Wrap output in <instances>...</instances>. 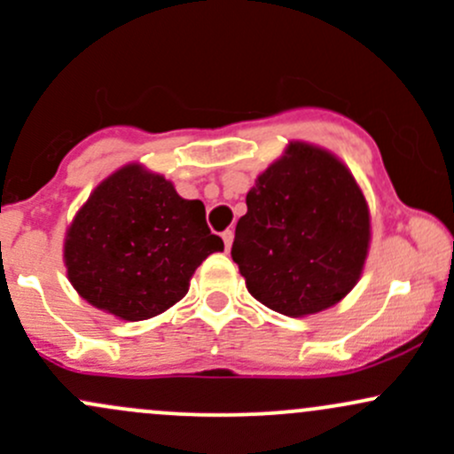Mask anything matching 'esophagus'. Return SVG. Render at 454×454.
Returning <instances> with one entry per match:
<instances>
[{
	"label": "esophagus",
	"mask_w": 454,
	"mask_h": 454,
	"mask_svg": "<svg viewBox=\"0 0 454 454\" xmlns=\"http://www.w3.org/2000/svg\"><path fill=\"white\" fill-rule=\"evenodd\" d=\"M222 239H223V246H226V250H231V246H232V239H235V232H232V231H226V232H222Z\"/></svg>",
	"instance_id": "1"
}]
</instances>
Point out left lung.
Masks as SVG:
<instances>
[{"mask_svg": "<svg viewBox=\"0 0 454 454\" xmlns=\"http://www.w3.org/2000/svg\"><path fill=\"white\" fill-rule=\"evenodd\" d=\"M246 204L231 254L261 304L307 317L355 289L370 252L372 217L359 183L333 152L289 141L256 176Z\"/></svg>", "mask_w": 454, "mask_h": 454, "instance_id": "obj_1", "label": "left lung"}]
</instances>
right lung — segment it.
I'll return each instance as SVG.
<instances>
[{
    "mask_svg": "<svg viewBox=\"0 0 454 454\" xmlns=\"http://www.w3.org/2000/svg\"><path fill=\"white\" fill-rule=\"evenodd\" d=\"M223 241L200 200L141 163L113 171L65 232L67 278L95 309L126 322L150 319L187 295L191 276Z\"/></svg>",
    "mask_w": 454,
    "mask_h": 454,
    "instance_id": "add662e5",
    "label": "right lung"
}]
</instances>
